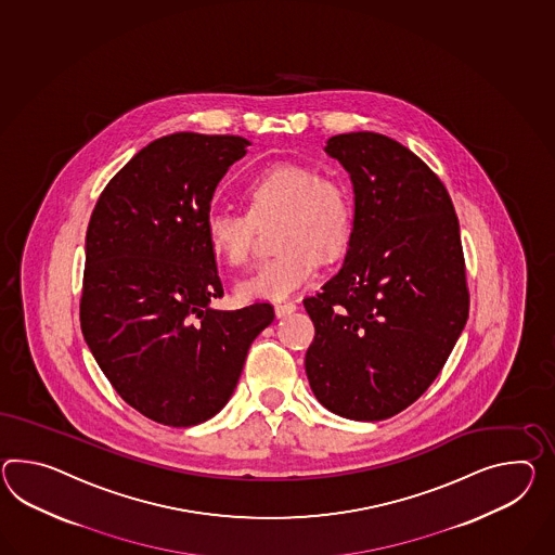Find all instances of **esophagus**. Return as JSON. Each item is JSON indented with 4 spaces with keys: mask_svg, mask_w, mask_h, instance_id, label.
Returning <instances> with one entry per match:
<instances>
[{
    "mask_svg": "<svg viewBox=\"0 0 555 555\" xmlns=\"http://www.w3.org/2000/svg\"><path fill=\"white\" fill-rule=\"evenodd\" d=\"M295 311H297V305H295V302H276V305H274V314H276L279 319L288 317V314H293Z\"/></svg>",
    "mask_w": 555,
    "mask_h": 555,
    "instance_id": "obj_1",
    "label": "esophagus"
}]
</instances>
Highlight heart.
Returning a JSON list of instances; mask_svg holds the SVG:
<instances>
[{
  "label": "heart",
  "mask_w": 555,
  "mask_h": 555,
  "mask_svg": "<svg viewBox=\"0 0 555 555\" xmlns=\"http://www.w3.org/2000/svg\"><path fill=\"white\" fill-rule=\"evenodd\" d=\"M244 212H212L206 218V241L215 257L241 267L258 229L276 222L279 257L236 283L241 300H281L300 291L319 271L321 258L345 250L352 232L354 203L347 182L335 175H317L311 166L271 164L244 189Z\"/></svg>",
  "instance_id": "heart-1"
}]
</instances>
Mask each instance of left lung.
Wrapping results in <instances>:
<instances>
[{
  "instance_id": "obj_1",
  "label": "left lung",
  "mask_w": 555,
  "mask_h": 555,
  "mask_svg": "<svg viewBox=\"0 0 555 555\" xmlns=\"http://www.w3.org/2000/svg\"><path fill=\"white\" fill-rule=\"evenodd\" d=\"M325 152L351 177L354 220L340 271L305 298V369L328 411L389 420L429 389L467 323L460 220L443 182L397 140L351 132Z\"/></svg>"
}]
</instances>
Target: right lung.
Masks as SVG:
<instances>
[{"mask_svg": "<svg viewBox=\"0 0 555 555\" xmlns=\"http://www.w3.org/2000/svg\"><path fill=\"white\" fill-rule=\"evenodd\" d=\"M243 135L177 132L150 142L100 194L86 232L83 338L124 401L168 427L229 403L274 309L217 311L222 297L206 218Z\"/></svg>", "mask_w": 555, "mask_h": 555, "instance_id": "obj_1", "label": "right lung"}]
</instances>
